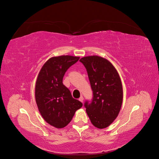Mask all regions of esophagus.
<instances>
[{
	"label": "esophagus",
	"instance_id": "obj_1",
	"mask_svg": "<svg viewBox=\"0 0 159 159\" xmlns=\"http://www.w3.org/2000/svg\"><path fill=\"white\" fill-rule=\"evenodd\" d=\"M79 100L80 101L81 103H83V102H84V98L82 97V96H81V97L79 98Z\"/></svg>",
	"mask_w": 159,
	"mask_h": 159
}]
</instances>
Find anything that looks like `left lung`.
<instances>
[{
    "instance_id": "obj_1",
    "label": "left lung",
    "mask_w": 159,
    "mask_h": 159,
    "mask_svg": "<svg viewBox=\"0 0 159 159\" xmlns=\"http://www.w3.org/2000/svg\"><path fill=\"white\" fill-rule=\"evenodd\" d=\"M80 61L87 70L93 95L91 103H85L86 112L93 126L105 129L117 117L121 108V78L114 66L103 57L85 56Z\"/></svg>"
}]
</instances>
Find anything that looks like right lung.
<instances>
[{
	"label": "right lung",
	"mask_w": 159,
	"mask_h": 159,
	"mask_svg": "<svg viewBox=\"0 0 159 159\" xmlns=\"http://www.w3.org/2000/svg\"><path fill=\"white\" fill-rule=\"evenodd\" d=\"M80 57L54 56L43 65L38 75L35 99L42 117L50 125L64 128L71 121L82 103L72 98L70 91L62 83L64 75Z\"/></svg>",
	"instance_id": "right-lung-1"
}]
</instances>
